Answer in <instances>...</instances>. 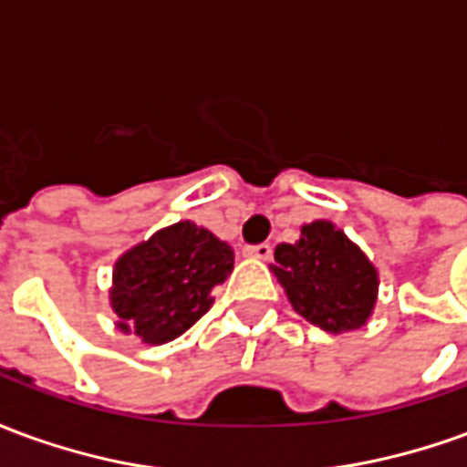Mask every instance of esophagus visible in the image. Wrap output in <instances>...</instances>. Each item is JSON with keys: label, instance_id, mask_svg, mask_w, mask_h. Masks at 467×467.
Here are the masks:
<instances>
[{"label": "esophagus", "instance_id": "1", "mask_svg": "<svg viewBox=\"0 0 467 467\" xmlns=\"http://www.w3.org/2000/svg\"><path fill=\"white\" fill-rule=\"evenodd\" d=\"M244 254L253 257V260H270V257H273V247L267 243L253 244V247H244Z\"/></svg>", "mask_w": 467, "mask_h": 467}]
</instances>
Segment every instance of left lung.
Segmentation results:
<instances>
[{
    "label": "left lung",
    "mask_w": 467,
    "mask_h": 467,
    "mask_svg": "<svg viewBox=\"0 0 467 467\" xmlns=\"http://www.w3.org/2000/svg\"><path fill=\"white\" fill-rule=\"evenodd\" d=\"M270 273L295 313L325 333L360 330L378 303V267L330 220L303 224L297 243L277 244Z\"/></svg>",
    "instance_id": "1"
}]
</instances>
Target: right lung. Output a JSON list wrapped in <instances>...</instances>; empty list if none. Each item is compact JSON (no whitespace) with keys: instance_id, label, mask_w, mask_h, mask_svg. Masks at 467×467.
Listing matches in <instances>:
<instances>
[{"instance_id":"obj_1","label":"right lung","mask_w":467,"mask_h":467,"mask_svg":"<svg viewBox=\"0 0 467 467\" xmlns=\"http://www.w3.org/2000/svg\"><path fill=\"white\" fill-rule=\"evenodd\" d=\"M233 247L190 220L162 227L117 257L109 287L115 327L144 345H164L190 330L213 290L233 273Z\"/></svg>"}]
</instances>
